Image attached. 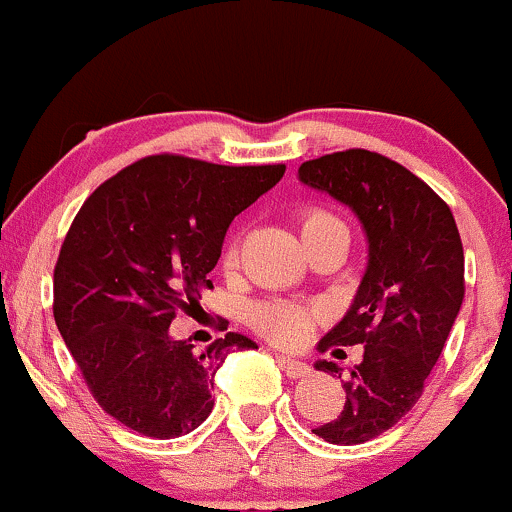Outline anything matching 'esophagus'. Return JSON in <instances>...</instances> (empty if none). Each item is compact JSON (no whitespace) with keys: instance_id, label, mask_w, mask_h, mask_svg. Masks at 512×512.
<instances>
[{"instance_id":"obj_1","label":"esophagus","mask_w":512,"mask_h":512,"mask_svg":"<svg viewBox=\"0 0 512 512\" xmlns=\"http://www.w3.org/2000/svg\"><path fill=\"white\" fill-rule=\"evenodd\" d=\"M278 363L287 372V377H307L309 372H312V367H309L307 363L290 358V355H283V358H278Z\"/></svg>"}]
</instances>
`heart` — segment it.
<instances>
[{
  "label": "heart",
  "instance_id": "b5f03b06",
  "mask_svg": "<svg viewBox=\"0 0 512 512\" xmlns=\"http://www.w3.org/2000/svg\"><path fill=\"white\" fill-rule=\"evenodd\" d=\"M333 225H341L331 210L321 205H309L300 212V232L302 239L312 234L329 229ZM239 266V239L229 241L225 254H222V268L232 273ZM324 307L321 304H300L290 300H266L251 307L249 324L261 333L263 338L283 348H297L312 336L314 326L324 319Z\"/></svg>",
  "mask_w": 512,
  "mask_h": 512
}]
</instances>
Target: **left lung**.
Returning <instances> with one entry per match:
<instances>
[{
	"label": "left lung",
	"instance_id": "obj_1",
	"mask_svg": "<svg viewBox=\"0 0 512 512\" xmlns=\"http://www.w3.org/2000/svg\"><path fill=\"white\" fill-rule=\"evenodd\" d=\"M307 186L346 203L363 222L370 261L348 314L319 350L363 343V363L336 372L346 389L338 418L312 433L360 445L413 409L464 300V249L450 205L406 166L370 149L324 154L300 166Z\"/></svg>",
	"mask_w": 512,
	"mask_h": 512
}]
</instances>
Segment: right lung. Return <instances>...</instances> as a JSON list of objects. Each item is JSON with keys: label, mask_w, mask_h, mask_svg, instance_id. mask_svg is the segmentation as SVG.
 Masks as SVG:
<instances>
[{"label": "right lung", "mask_w": 512, "mask_h": 512, "mask_svg": "<svg viewBox=\"0 0 512 512\" xmlns=\"http://www.w3.org/2000/svg\"><path fill=\"white\" fill-rule=\"evenodd\" d=\"M283 174L285 164L152 154L84 200L55 263L53 314L108 416L157 440L191 433L210 416L229 350L256 343L229 331L198 353L191 341H174L169 326L212 287L234 217Z\"/></svg>", "instance_id": "add662e5"}]
</instances>
